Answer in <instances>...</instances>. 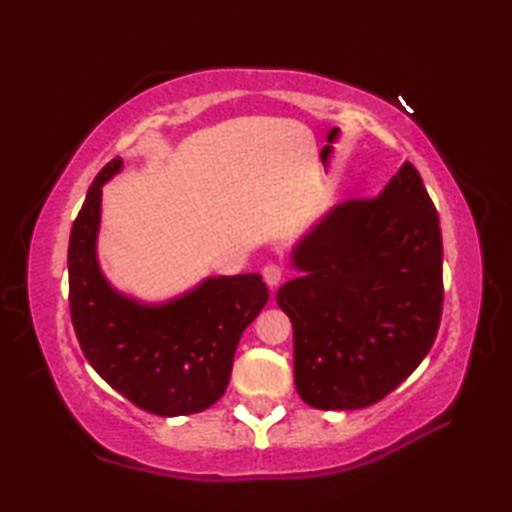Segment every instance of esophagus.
Returning <instances> with one entry per match:
<instances>
[{
	"label": "esophagus",
	"mask_w": 512,
	"mask_h": 512,
	"mask_svg": "<svg viewBox=\"0 0 512 512\" xmlns=\"http://www.w3.org/2000/svg\"><path fill=\"white\" fill-rule=\"evenodd\" d=\"M262 275H264V282L268 284V287L275 289L277 284L282 282L284 271H282V266H280V264H266V266H264V271H262Z\"/></svg>",
	"instance_id": "obj_1"
}]
</instances>
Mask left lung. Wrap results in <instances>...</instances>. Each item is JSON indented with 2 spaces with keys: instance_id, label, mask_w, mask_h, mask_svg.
Instances as JSON below:
<instances>
[{
  "instance_id": "1",
  "label": "left lung",
  "mask_w": 512,
  "mask_h": 512,
  "mask_svg": "<svg viewBox=\"0 0 512 512\" xmlns=\"http://www.w3.org/2000/svg\"><path fill=\"white\" fill-rule=\"evenodd\" d=\"M277 291L293 325V377L323 411L366 409L427 357L443 311V237L418 169L375 198L334 205L296 248Z\"/></svg>"
}]
</instances>
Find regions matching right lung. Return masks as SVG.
<instances>
[{
	"instance_id": "1",
	"label": "right lung",
	"mask_w": 512,
	"mask_h": 512,
	"mask_svg": "<svg viewBox=\"0 0 512 512\" xmlns=\"http://www.w3.org/2000/svg\"><path fill=\"white\" fill-rule=\"evenodd\" d=\"M124 167L108 162L88 189L67 250L76 339L101 379L140 409L173 418L221 400L244 329L268 302L259 273L212 275L167 302H142L103 275L97 239L103 185Z\"/></svg>"
}]
</instances>
